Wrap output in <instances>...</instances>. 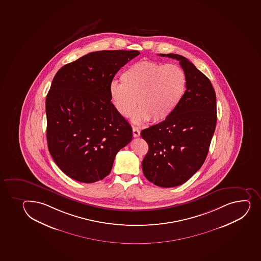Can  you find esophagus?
<instances>
[{
    "label": "esophagus",
    "mask_w": 261,
    "mask_h": 261,
    "mask_svg": "<svg viewBox=\"0 0 261 261\" xmlns=\"http://www.w3.org/2000/svg\"><path fill=\"white\" fill-rule=\"evenodd\" d=\"M133 135H134V137L137 138L139 137L140 135V131L137 127H133Z\"/></svg>",
    "instance_id": "34e87169"
}]
</instances>
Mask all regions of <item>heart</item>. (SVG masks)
I'll return each instance as SVG.
<instances>
[{
	"mask_svg": "<svg viewBox=\"0 0 261 261\" xmlns=\"http://www.w3.org/2000/svg\"><path fill=\"white\" fill-rule=\"evenodd\" d=\"M121 80V83H110V99L124 118L131 116L136 105L140 106L133 116L135 124L164 121L175 112L187 89V76L181 67L146 60L127 67Z\"/></svg>",
	"mask_w": 261,
	"mask_h": 261,
	"instance_id": "b5f03b06",
	"label": "heart"
}]
</instances>
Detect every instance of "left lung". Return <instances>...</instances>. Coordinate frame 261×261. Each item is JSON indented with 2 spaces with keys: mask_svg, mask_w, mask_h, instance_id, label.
Returning <instances> with one entry per match:
<instances>
[{
  "mask_svg": "<svg viewBox=\"0 0 261 261\" xmlns=\"http://www.w3.org/2000/svg\"><path fill=\"white\" fill-rule=\"evenodd\" d=\"M159 56L179 61L187 76V89L171 116L141 131L149 146L142 169L149 181L173 188L190 179L206 159L217 124L216 93L209 79L186 57Z\"/></svg>",
  "mask_w": 261,
  "mask_h": 261,
  "instance_id": "1",
  "label": "left lung"
}]
</instances>
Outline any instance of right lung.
<instances>
[{
	"mask_svg": "<svg viewBox=\"0 0 261 261\" xmlns=\"http://www.w3.org/2000/svg\"><path fill=\"white\" fill-rule=\"evenodd\" d=\"M140 55L138 50L92 52L65 65L46 97L47 142L62 172L81 182L106 177L132 127L111 102L116 73Z\"/></svg>",
	"mask_w": 261,
	"mask_h": 261,
	"instance_id": "obj_1",
	"label": "right lung"
}]
</instances>
